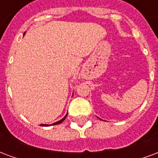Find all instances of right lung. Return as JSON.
<instances>
[{"label": "right lung", "instance_id": "obj_1", "mask_svg": "<svg viewBox=\"0 0 158 158\" xmlns=\"http://www.w3.org/2000/svg\"><path fill=\"white\" fill-rule=\"evenodd\" d=\"M24 34H25V33H24ZM67 116H68V113L66 114L65 116L63 117V118H62V119H61V120H59V121H57V122L54 123H52V125H56V124H59V123H62V122H63V121H64V119H65L66 118H67ZM40 125H41V126H45V127H47V126H49V124H40ZM50 125H51V124H50Z\"/></svg>", "mask_w": 158, "mask_h": 158}]
</instances>
